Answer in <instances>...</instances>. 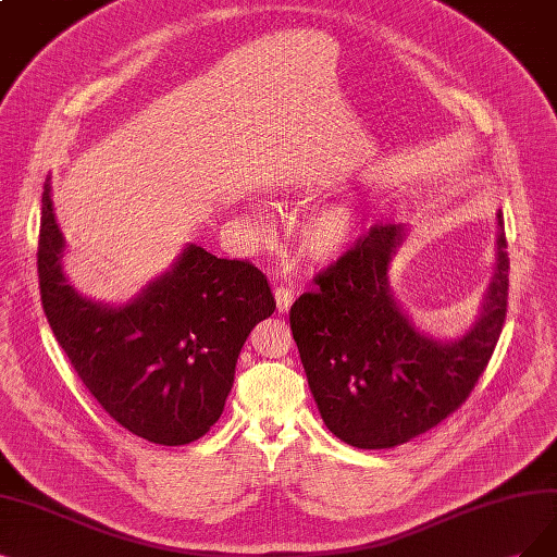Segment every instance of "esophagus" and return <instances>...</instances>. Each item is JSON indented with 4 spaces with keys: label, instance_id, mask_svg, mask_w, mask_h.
Returning a JSON list of instances; mask_svg holds the SVG:
<instances>
[{
    "label": "esophagus",
    "instance_id": "esophagus-1",
    "mask_svg": "<svg viewBox=\"0 0 557 557\" xmlns=\"http://www.w3.org/2000/svg\"><path fill=\"white\" fill-rule=\"evenodd\" d=\"M273 294H275L277 312H282V314L289 312V310H292V305H294V292H292V289H286V286H277V289H275Z\"/></svg>",
    "mask_w": 557,
    "mask_h": 557
}]
</instances>
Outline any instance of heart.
Masks as SVG:
<instances>
[{
	"label": "heart",
	"mask_w": 557,
	"mask_h": 557,
	"mask_svg": "<svg viewBox=\"0 0 557 557\" xmlns=\"http://www.w3.org/2000/svg\"><path fill=\"white\" fill-rule=\"evenodd\" d=\"M362 232V213L354 203L323 206L302 226L305 252L314 261L331 263L351 247Z\"/></svg>",
	"instance_id": "1"
}]
</instances>
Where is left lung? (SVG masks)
I'll use <instances>...</instances> for the list:
<instances>
[{"mask_svg":"<svg viewBox=\"0 0 557 557\" xmlns=\"http://www.w3.org/2000/svg\"><path fill=\"white\" fill-rule=\"evenodd\" d=\"M496 271L480 317L459 339H436L416 325L389 289V261L404 224L372 226L327 271L319 289L289 312L307 383L325 426L360 449L408 443L466 401L503 333L509 257L503 211Z\"/></svg>","mask_w":557,"mask_h":557,"instance_id":"8db88e82","label":"left lung"}]
</instances>
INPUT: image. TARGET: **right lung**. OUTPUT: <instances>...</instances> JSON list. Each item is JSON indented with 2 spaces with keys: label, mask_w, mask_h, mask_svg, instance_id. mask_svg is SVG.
Segmentation results:
<instances>
[{
  "label": "right lung",
  "mask_w": 557,
  "mask_h": 557,
  "mask_svg": "<svg viewBox=\"0 0 557 557\" xmlns=\"http://www.w3.org/2000/svg\"><path fill=\"white\" fill-rule=\"evenodd\" d=\"M64 250L48 176L38 284L59 346L94 399L131 434L158 445L201 438L222 416L247 335L275 312L263 273L188 243L128 302L110 305L75 292Z\"/></svg>",
  "instance_id": "add662e5"
}]
</instances>
